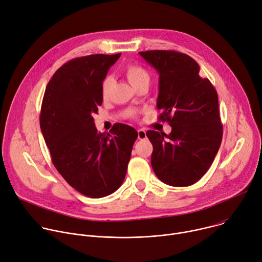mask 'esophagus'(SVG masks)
<instances>
[{
	"instance_id": "obj_1",
	"label": "esophagus",
	"mask_w": 262,
	"mask_h": 262,
	"mask_svg": "<svg viewBox=\"0 0 262 262\" xmlns=\"http://www.w3.org/2000/svg\"><path fill=\"white\" fill-rule=\"evenodd\" d=\"M146 138H147L146 132L144 129H138V139L139 140H144Z\"/></svg>"
}]
</instances>
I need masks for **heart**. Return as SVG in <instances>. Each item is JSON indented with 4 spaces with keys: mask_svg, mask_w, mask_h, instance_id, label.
I'll return each mask as SVG.
<instances>
[{
    "mask_svg": "<svg viewBox=\"0 0 262 262\" xmlns=\"http://www.w3.org/2000/svg\"><path fill=\"white\" fill-rule=\"evenodd\" d=\"M124 74L134 88H136L137 86L144 84V83L149 84V81H150L149 72L144 67H142L141 65H138V64H128L124 68ZM112 84H113V80H112L111 78H106L102 82L101 95L103 98H106L108 96Z\"/></svg>",
    "mask_w": 262,
    "mask_h": 262,
    "instance_id": "1",
    "label": "heart"
}]
</instances>
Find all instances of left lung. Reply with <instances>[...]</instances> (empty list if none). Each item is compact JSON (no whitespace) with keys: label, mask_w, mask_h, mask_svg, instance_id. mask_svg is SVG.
Masks as SVG:
<instances>
[{"label":"left lung","mask_w":262,"mask_h":262,"mask_svg":"<svg viewBox=\"0 0 262 262\" xmlns=\"http://www.w3.org/2000/svg\"><path fill=\"white\" fill-rule=\"evenodd\" d=\"M139 54L160 74L159 119L172 127L169 135L146 133L154 146L152 169L166 184L192 185L209 169L222 142L217 93L190 56L160 50Z\"/></svg>","instance_id":"1"}]
</instances>
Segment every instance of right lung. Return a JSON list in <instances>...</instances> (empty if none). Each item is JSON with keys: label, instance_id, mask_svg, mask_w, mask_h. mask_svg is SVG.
Returning a JSON list of instances; mask_svg holds the SVG:
<instances>
[{"label": "right lung", "instance_id": "1", "mask_svg": "<svg viewBox=\"0 0 262 262\" xmlns=\"http://www.w3.org/2000/svg\"><path fill=\"white\" fill-rule=\"evenodd\" d=\"M121 54H96L63 64L49 82L40 128L52 162L67 183L90 198H102L122 184L138 133L117 123L97 133L93 114L102 103L101 85Z\"/></svg>", "mask_w": 262, "mask_h": 262}]
</instances>
